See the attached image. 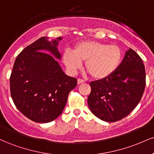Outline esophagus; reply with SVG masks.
Returning <instances> with one entry per match:
<instances>
[{
	"instance_id": "obj_1",
	"label": "esophagus",
	"mask_w": 154,
	"mask_h": 154,
	"mask_svg": "<svg viewBox=\"0 0 154 154\" xmlns=\"http://www.w3.org/2000/svg\"><path fill=\"white\" fill-rule=\"evenodd\" d=\"M85 82V80H83L82 79H77V84L79 85V84H82V83Z\"/></svg>"
}]
</instances>
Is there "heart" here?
Wrapping results in <instances>:
<instances>
[{
  "instance_id": "obj_1",
  "label": "heart",
  "mask_w": 154,
  "mask_h": 154,
  "mask_svg": "<svg viewBox=\"0 0 154 154\" xmlns=\"http://www.w3.org/2000/svg\"><path fill=\"white\" fill-rule=\"evenodd\" d=\"M67 70L75 75L85 61L86 70L98 80L111 77L119 68L122 60V51L118 45H108L93 40L76 44L74 51L66 50L62 56Z\"/></svg>"
}]
</instances>
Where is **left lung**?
<instances>
[{"label": "left lung", "mask_w": 154, "mask_h": 154, "mask_svg": "<svg viewBox=\"0 0 154 154\" xmlns=\"http://www.w3.org/2000/svg\"><path fill=\"white\" fill-rule=\"evenodd\" d=\"M88 106L93 114L107 122L127 116L140 100L146 86V70L139 55L130 48L111 77L90 83Z\"/></svg>", "instance_id": "left-lung-1"}]
</instances>
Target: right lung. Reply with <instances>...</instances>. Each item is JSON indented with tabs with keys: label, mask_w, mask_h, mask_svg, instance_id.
<instances>
[{
	"label": "right lung",
	"mask_w": 154,
	"mask_h": 154,
	"mask_svg": "<svg viewBox=\"0 0 154 154\" xmlns=\"http://www.w3.org/2000/svg\"><path fill=\"white\" fill-rule=\"evenodd\" d=\"M48 39L39 38L18 55L10 77L16 107L38 123L50 122L61 115L69 93L77 84V79L66 75L55 59H61L58 45L62 38Z\"/></svg>",
	"instance_id": "right-lung-1"
}]
</instances>
